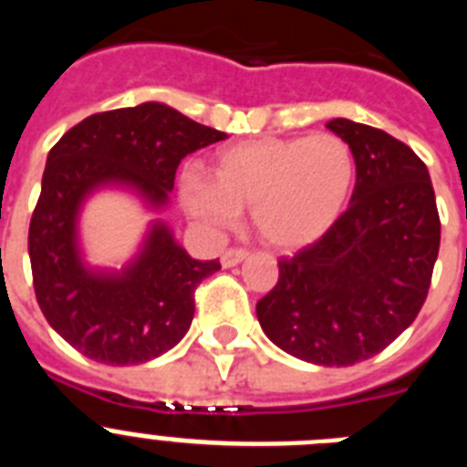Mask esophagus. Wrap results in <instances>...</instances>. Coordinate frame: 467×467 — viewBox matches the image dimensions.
<instances>
[{
  "instance_id": "1",
  "label": "esophagus",
  "mask_w": 467,
  "mask_h": 467,
  "mask_svg": "<svg viewBox=\"0 0 467 467\" xmlns=\"http://www.w3.org/2000/svg\"><path fill=\"white\" fill-rule=\"evenodd\" d=\"M247 257V250H243V247H229V250H224L222 253V266H236V264H241L243 259Z\"/></svg>"
}]
</instances>
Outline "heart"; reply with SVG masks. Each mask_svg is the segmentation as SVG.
I'll return each mask as SVG.
<instances>
[{
	"mask_svg": "<svg viewBox=\"0 0 467 467\" xmlns=\"http://www.w3.org/2000/svg\"><path fill=\"white\" fill-rule=\"evenodd\" d=\"M210 175H182L180 198L193 220L214 231L229 229L250 208L264 241L295 250L339 220L356 184V156L334 133L259 138L222 150Z\"/></svg>",
	"mask_w": 467,
	"mask_h": 467,
	"instance_id": "heart-1",
	"label": "heart"
}]
</instances>
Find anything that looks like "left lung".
<instances>
[{"label": "left lung", "mask_w": 467, "mask_h": 467, "mask_svg": "<svg viewBox=\"0 0 467 467\" xmlns=\"http://www.w3.org/2000/svg\"><path fill=\"white\" fill-rule=\"evenodd\" d=\"M356 156V189L332 229L295 257L257 301L264 334L325 367L369 360L414 323L440 253V214L426 163L386 130L332 119Z\"/></svg>", "instance_id": "left-lung-1"}]
</instances>
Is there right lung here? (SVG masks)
Instances as JSON below:
<instances>
[{
	"instance_id": "obj_1",
	"label": "right lung",
	"mask_w": 467,
	"mask_h": 467,
	"mask_svg": "<svg viewBox=\"0 0 467 467\" xmlns=\"http://www.w3.org/2000/svg\"><path fill=\"white\" fill-rule=\"evenodd\" d=\"M226 135L161 102L86 117L48 151L32 213V283L39 308L69 346L102 365H140L171 350L193 320V292L220 271L198 262L154 222L142 253L121 274L81 262L77 214L90 192L123 184L151 208L168 203L180 161Z\"/></svg>"
}]
</instances>
